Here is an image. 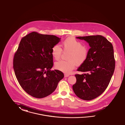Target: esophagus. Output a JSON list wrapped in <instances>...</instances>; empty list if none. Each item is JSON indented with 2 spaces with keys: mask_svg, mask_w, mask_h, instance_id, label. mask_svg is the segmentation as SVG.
<instances>
[{
  "mask_svg": "<svg viewBox=\"0 0 125 125\" xmlns=\"http://www.w3.org/2000/svg\"><path fill=\"white\" fill-rule=\"evenodd\" d=\"M69 76V74H64V77H68Z\"/></svg>",
  "mask_w": 125,
  "mask_h": 125,
  "instance_id": "34e87169",
  "label": "esophagus"
}]
</instances>
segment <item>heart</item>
<instances>
[{"mask_svg": "<svg viewBox=\"0 0 125 125\" xmlns=\"http://www.w3.org/2000/svg\"><path fill=\"white\" fill-rule=\"evenodd\" d=\"M64 52H69L67 56L68 61L60 60L56 62V69L65 73H70L75 67L83 64L88 56V49L80 41L73 37L65 39L61 44ZM61 47L56 44L51 49L52 55L54 58L58 60L63 52Z\"/></svg>", "mask_w": 125, "mask_h": 125, "instance_id": "b5f03b06", "label": "heart"}]
</instances>
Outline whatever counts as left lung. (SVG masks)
I'll return each mask as SVG.
<instances>
[{
    "label": "left lung",
    "mask_w": 125,
    "mask_h": 125,
    "mask_svg": "<svg viewBox=\"0 0 125 125\" xmlns=\"http://www.w3.org/2000/svg\"><path fill=\"white\" fill-rule=\"evenodd\" d=\"M89 43L90 48L86 61L77 69V81L73 89L80 98L90 100L102 94L108 86L115 68L112 44L101 35L78 37Z\"/></svg>",
    "instance_id": "left-lung-1"
}]
</instances>
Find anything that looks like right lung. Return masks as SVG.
<instances>
[{
	"label": "right lung",
	"instance_id": "add662e5",
	"mask_svg": "<svg viewBox=\"0 0 125 125\" xmlns=\"http://www.w3.org/2000/svg\"><path fill=\"white\" fill-rule=\"evenodd\" d=\"M54 35L32 32L23 37L13 58V68L22 88L31 96L41 98L53 93L64 77L58 70H51V49L60 41Z\"/></svg>",
	"mask_w": 125,
	"mask_h": 125
}]
</instances>
